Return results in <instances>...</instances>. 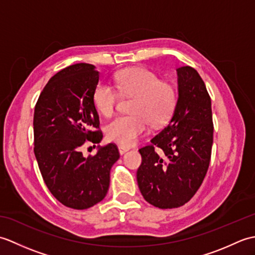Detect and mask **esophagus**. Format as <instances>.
Segmentation results:
<instances>
[{
  "instance_id": "1",
  "label": "esophagus",
  "mask_w": 255,
  "mask_h": 255,
  "mask_svg": "<svg viewBox=\"0 0 255 255\" xmlns=\"http://www.w3.org/2000/svg\"><path fill=\"white\" fill-rule=\"evenodd\" d=\"M118 151H119V153H121V154L123 155L124 153H126L127 151H129V148H128V147H124V145H119V147H118Z\"/></svg>"
}]
</instances>
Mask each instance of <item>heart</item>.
<instances>
[{"label": "heart", "mask_w": 255, "mask_h": 255, "mask_svg": "<svg viewBox=\"0 0 255 255\" xmlns=\"http://www.w3.org/2000/svg\"><path fill=\"white\" fill-rule=\"evenodd\" d=\"M116 89L125 97H132L130 115L118 116L107 125L108 140L123 145H132L147 131L148 125L160 126L172 115L176 105L174 86L160 81L147 68L122 70L114 77ZM118 95L112 85L100 82L93 93L94 104L102 115L110 117L115 111Z\"/></svg>", "instance_id": "heart-1"}]
</instances>
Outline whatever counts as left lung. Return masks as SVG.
<instances>
[{"label":"left lung","mask_w":255,"mask_h":255,"mask_svg":"<svg viewBox=\"0 0 255 255\" xmlns=\"http://www.w3.org/2000/svg\"><path fill=\"white\" fill-rule=\"evenodd\" d=\"M177 101L173 115L151 144L139 149L137 182L143 198L161 209L186 204L207 173L213 147L211 100L192 67L176 69Z\"/></svg>","instance_id":"1"}]
</instances>
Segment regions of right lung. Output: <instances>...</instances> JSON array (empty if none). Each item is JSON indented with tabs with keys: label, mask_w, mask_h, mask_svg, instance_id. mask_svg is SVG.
<instances>
[{
	"label": "right lung",
	"mask_w": 255,
	"mask_h": 255,
	"mask_svg": "<svg viewBox=\"0 0 255 255\" xmlns=\"http://www.w3.org/2000/svg\"><path fill=\"white\" fill-rule=\"evenodd\" d=\"M100 72L77 63L48 81L34 113V152L42 178L59 202L73 209L100 203L110 187V173L119 159L116 144L97 145L95 155L83 156L86 140L100 143V117L93 93Z\"/></svg>",
	"instance_id": "add662e5"
}]
</instances>
